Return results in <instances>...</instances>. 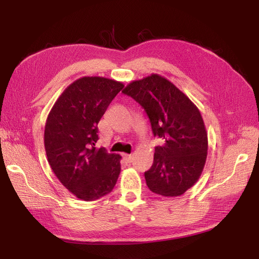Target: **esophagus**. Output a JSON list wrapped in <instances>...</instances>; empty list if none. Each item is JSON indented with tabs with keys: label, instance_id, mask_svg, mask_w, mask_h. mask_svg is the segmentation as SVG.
Masks as SVG:
<instances>
[{
	"label": "esophagus",
	"instance_id": "34e87169",
	"mask_svg": "<svg viewBox=\"0 0 259 259\" xmlns=\"http://www.w3.org/2000/svg\"><path fill=\"white\" fill-rule=\"evenodd\" d=\"M122 157H123L124 160L128 161V162H131V161H133V159H134V156L133 155H128V153H123Z\"/></svg>",
	"mask_w": 259,
	"mask_h": 259
}]
</instances>
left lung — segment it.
<instances>
[{
  "label": "left lung",
  "mask_w": 259,
  "mask_h": 259,
  "mask_svg": "<svg viewBox=\"0 0 259 259\" xmlns=\"http://www.w3.org/2000/svg\"><path fill=\"white\" fill-rule=\"evenodd\" d=\"M122 92L145 109L152 134L162 142L145 172L148 188L163 197L185 194L199 179L207 159L208 137L199 109L156 73L130 82Z\"/></svg>",
  "instance_id": "8db88e82"
}]
</instances>
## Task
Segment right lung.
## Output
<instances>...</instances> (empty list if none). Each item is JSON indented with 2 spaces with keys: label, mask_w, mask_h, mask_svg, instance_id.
<instances>
[{
  "label": "right lung",
  "mask_w": 259,
  "mask_h": 259,
  "mask_svg": "<svg viewBox=\"0 0 259 259\" xmlns=\"http://www.w3.org/2000/svg\"><path fill=\"white\" fill-rule=\"evenodd\" d=\"M123 87L103 76H82L65 88L49 112L45 128L49 164L79 199H99L117 184L121 156L95 146L99 121Z\"/></svg>",
  "instance_id": "obj_1"
}]
</instances>
